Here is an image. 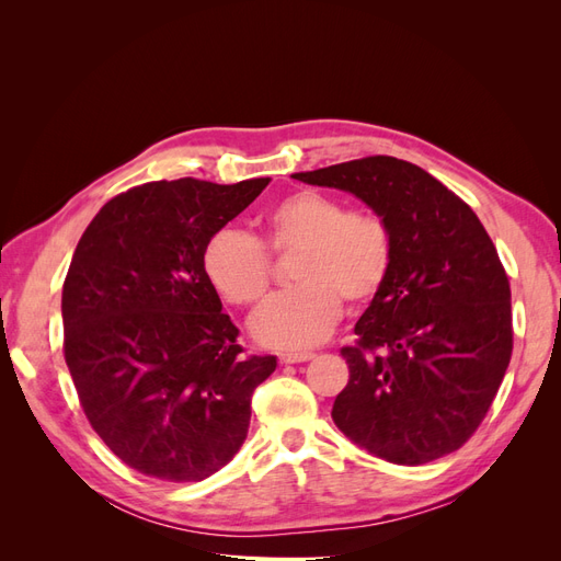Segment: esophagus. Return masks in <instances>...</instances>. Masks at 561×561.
<instances>
[{"label": "esophagus", "instance_id": "obj_1", "mask_svg": "<svg viewBox=\"0 0 561 561\" xmlns=\"http://www.w3.org/2000/svg\"><path fill=\"white\" fill-rule=\"evenodd\" d=\"M313 360V353H283L280 363L283 365H295V363H309Z\"/></svg>", "mask_w": 561, "mask_h": 561}]
</instances>
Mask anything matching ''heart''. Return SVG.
Segmentation results:
<instances>
[{"label": "heart", "mask_w": 561, "mask_h": 561, "mask_svg": "<svg viewBox=\"0 0 561 561\" xmlns=\"http://www.w3.org/2000/svg\"><path fill=\"white\" fill-rule=\"evenodd\" d=\"M264 243L293 252V280L252 318V336L278 351L311 348L332 334L342 301L363 309L393 268V233L375 210H348L336 196L304 190L264 215ZM203 271L215 290L236 307L260 304L271 283V262L252 233L225 227L203 248Z\"/></svg>", "instance_id": "heart-1"}]
</instances>
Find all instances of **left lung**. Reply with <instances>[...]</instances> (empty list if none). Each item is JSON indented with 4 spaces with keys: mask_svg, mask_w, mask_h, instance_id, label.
Masks as SVG:
<instances>
[{
    "mask_svg": "<svg viewBox=\"0 0 561 561\" xmlns=\"http://www.w3.org/2000/svg\"><path fill=\"white\" fill-rule=\"evenodd\" d=\"M379 213L393 268L342 348L348 383L332 419L383 461L421 466L478 431L513 353L511 283L478 215L423 168L367 157L309 173Z\"/></svg>",
    "mask_w": 561,
    "mask_h": 561,
    "instance_id": "obj_1",
    "label": "left lung"
}]
</instances>
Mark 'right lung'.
Wrapping results in <instances>:
<instances>
[{
	"label": "right lung",
	"instance_id": "right-lung-1",
	"mask_svg": "<svg viewBox=\"0 0 561 561\" xmlns=\"http://www.w3.org/2000/svg\"><path fill=\"white\" fill-rule=\"evenodd\" d=\"M268 178L147 182L107 201L62 285L65 363L103 443L149 478L201 482L250 426L274 355H243L239 328L203 271L210 236Z\"/></svg>",
	"mask_w": 561,
	"mask_h": 561
}]
</instances>
